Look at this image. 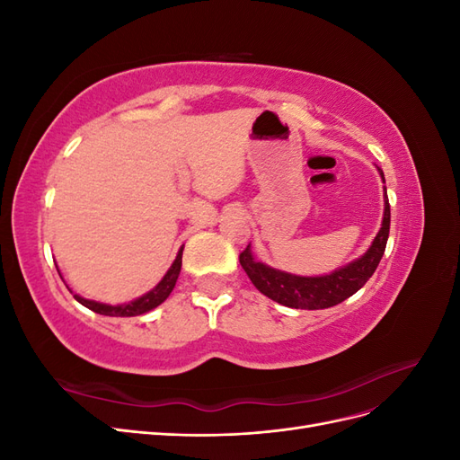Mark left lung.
Masks as SVG:
<instances>
[{
  "label": "left lung",
  "mask_w": 460,
  "mask_h": 460,
  "mask_svg": "<svg viewBox=\"0 0 460 460\" xmlns=\"http://www.w3.org/2000/svg\"><path fill=\"white\" fill-rule=\"evenodd\" d=\"M382 178L384 172L378 169ZM384 220L382 228L376 235L368 252L347 264L343 269L326 276H296L282 270L267 267L253 259L249 245L240 253V264L247 272L249 280L261 291L262 296L270 297L272 301L286 305L291 309H328L351 297L353 294L363 288L368 278L378 269L382 255L385 252L387 235H389V220H392V211H389L387 193L384 196Z\"/></svg>",
  "instance_id": "1"
}]
</instances>
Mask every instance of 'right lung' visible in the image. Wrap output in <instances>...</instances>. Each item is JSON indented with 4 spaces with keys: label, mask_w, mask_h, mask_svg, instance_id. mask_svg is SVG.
<instances>
[{
    "label": "right lung",
    "mask_w": 460,
    "mask_h": 460,
    "mask_svg": "<svg viewBox=\"0 0 460 460\" xmlns=\"http://www.w3.org/2000/svg\"><path fill=\"white\" fill-rule=\"evenodd\" d=\"M180 269H182V249H180V252H178V255H176V259L172 262V267L169 269V272L163 276V280L155 288H153L149 294L137 297V299H134V301H130L127 305H103V303H95V301L84 299V297H80L76 294H75V299L78 303L84 305V307H88L90 311L105 314V316H137V314H144V313H147L151 309H155L157 305H161L166 297L171 296L172 288L176 286Z\"/></svg>",
    "instance_id": "right-lung-1"
}]
</instances>
